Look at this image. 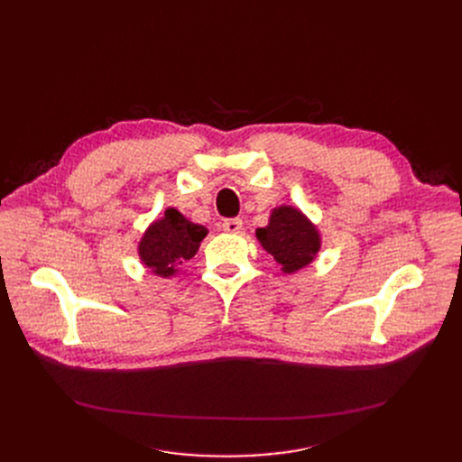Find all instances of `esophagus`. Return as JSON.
Returning <instances> with one entry per match:
<instances>
[{
  "mask_svg": "<svg viewBox=\"0 0 462 462\" xmlns=\"http://www.w3.org/2000/svg\"><path fill=\"white\" fill-rule=\"evenodd\" d=\"M223 230L228 234H237L244 230V221H241V218H226L223 223Z\"/></svg>",
  "mask_w": 462,
  "mask_h": 462,
  "instance_id": "1",
  "label": "esophagus"
}]
</instances>
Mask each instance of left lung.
Listing matches in <instances>:
<instances>
[{"instance_id":"1","label":"left lung","mask_w":462,"mask_h":462,"mask_svg":"<svg viewBox=\"0 0 462 462\" xmlns=\"http://www.w3.org/2000/svg\"><path fill=\"white\" fill-rule=\"evenodd\" d=\"M256 239L286 275L307 268L322 249L319 226L300 208L286 204L272 209L268 225L256 230Z\"/></svg>"}]
</instances>
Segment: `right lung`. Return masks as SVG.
Wrapping results in <instances>:
<instances>
[{"label":"right lung","mask_w":462,"mask_h":462,"mask_svg":"<svg viewBox=\"0 0 462 462\" xmlns=\"http://www.w3.org/2000/svg\"><path fill=\"white\" fill-rule=\"evenodd\" d=\"M208 228L189 221L176 208H166L162 217L155 218L143 230L138 241V258L153 275L170 279L199 253Z\"/></svg>","instance_id":"right-lung-1"}]
</instances>
